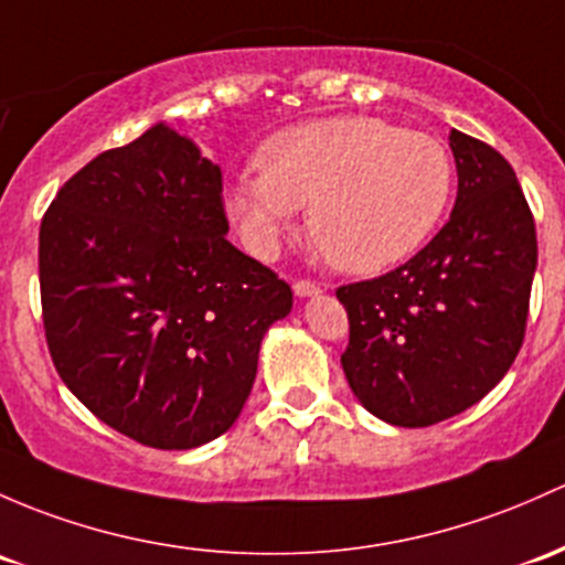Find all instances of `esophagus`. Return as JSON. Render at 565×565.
<instances>
[{
	"mask_svg": "<svg viewBox=\"0 0 565 565\" xmlns=\"http://www.w3.org/2000/svg\"><path fill=\"white\" fill-rule=\"evenodd\" d=\"M292 289L298 298H311V295H319V284L311 281V278H298V281L292 284Z\"/></svg>",
	"mask_w": 565,
	"mask_h": 565,
	"instance_id": "34e87169",
	"label": "esophagus"
}]
</instances>
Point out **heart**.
<instances>
[{
    "mask_svg": "<svg viewBox=\"0 0 565 565\" xmlns=\"http://www.w3.org/2000/svg\"><path fill=\"white\" fill-rule=\"evenodd\" d=\"M259 170L227 207L257 254H270L298 207L332 265L376 273L427 241L452 192V159L436 138L371 116H338L270 135Z\"/></svg>",
    "mask_w": 565,
    "mask_h": 565,
    "instance_id": "heart-1",
    "label": "heart"
}]
</instances>
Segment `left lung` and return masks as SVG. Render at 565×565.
Masks as SVG:
<instances>
[{"label":"left lung","mask_w":565,"mask_h":565,"mask_svg":"<svg viewBox=\"0 0 565 565\" xmlns=\"http://www.w3.org/2000/svg\"><path fill=\"white\" fill-rule=\"evenodd\" d=\"M457 200L406 265L335 289L349 317V387L373 417L427 427L507 376L525 338L536 224L512 164L452 129Z\"/></svg>","instance_id":"left-lung-1"}]
</instances>
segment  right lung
Here are the masks:
<instances>
[{
  "label": "right lung",
  "mask_w": 565,
  "mask_h": 565,
  "mask_svg": "<svg viewBox=\"0 0 565 565\" xmlns=\"http://www.w3.org/2000/svg\"><path fill=\"white\" fill-rule=\"evenodd\" d=\"M222 170L164 124L94 157L40 224L47 352L113 430L192 449L241 414L292 289L227 241Z\"/></svg>",
  "instance_id": "obj_1"
}]
</instances>
